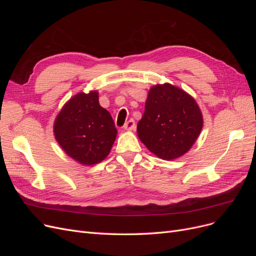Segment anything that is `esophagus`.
I'll use <instances>...</instances> for the list:
<instances>
[{"label":"esophagus","instance_id":"esophagus-1","mask_svg":"<svg viewBox=\"0 0 256 256\" xmlns=\"http://www.w3.org/2000/svg\"><path fill=\"white\" fill-rule=\"evenodd\" d=\"M136 128V122L134 120H129L125 125H124V129L125 130H134Z\"/></svg>","mask_w":256,"mask_h":256}]
</instances>
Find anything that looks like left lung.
Wrapping results in <instances>:
<instances>
[{"instance_id": "obj_1", "label": "left lung", "mask_w": 256, "mask_h": 256, "mask_svg": "<svg viewBox=\"0 0 256 256\" xmlns=\"http://www.w3.org/2000/svg\"><path fill=\"white\" fill-rule=\"evenodd\" d=\"M202 127L203 116L196 100L180 88L164 83L150 90L136 131L152 154L173 160L191 148Z\"/></svg>"}]
</instances>
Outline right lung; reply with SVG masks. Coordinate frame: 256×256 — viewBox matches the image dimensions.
<instances>
[{
    "instance_id": "1",
    "label": "right lung",
    "mask_w": 256,
    "mask_h": 256,
    "mask_svg": "<svg viewBox=\"0 0 256 256\" xmlns=\"http://www.w3.org/2000/svg\"><path fill=\"white\" fill-rule=\"evenodd\" d=\"M53 130L64 152L84 166L102 162L118 134L110 113L99 104L96 90L69 99L56 116Z\"/></svg>"
}]
</instances>
